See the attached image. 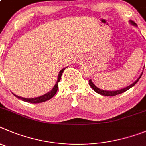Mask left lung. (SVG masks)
<instances>
[{"instance_id": "left-lung-1", "label": "left lung", "mask_w": 146, "mask_h": 146, "mask_svg": "<svg viewBox=\"0 0 146 146\" xmlns=\"http://www.w3.org/2000/svg\"><path fill=\"white\" fill-rule=\"evenodd\" d=\"M129 22H130V23L132 25H133L137 26V24H136V23H135V22H133V21H132V20H129ZM142 74H143V73H142L141 74H140V76H139V78H137V79L136 80V81H135V82L132 83V84H130V85H129V86H127V87L124 88V89H119V90H116V91H106V90H102V89H99V88L97 87V86H96L95 85H94V84H93V82H92V81L91 79L89 80V86H91L92 89L93 90H94V91L95 92L98 93V94H101V95H104V96H115V95H117V94H121V93H123V92H124L127 91V90L130 89L131 87H132V86H135V85L136 84V83H137V81H139V79H140V77H141Z\"/></svg>"}]
</instances>
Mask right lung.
<instances>
[{
    "instance_id": "obj_1",
    "label": "right lung",
    "mask_w": 146,
    "mask_h": 146,
    "mask_svg": "<svg viewBox=\"0 0 146 146\" xmlns=\"http://www.w3.org/2000/svg\"><path fill=\"white\" fill-rule=\"evenodd\" d=\"M65 68H63V69H62L60 71L58 74V79H57V82L55 84L54 86L53 87V89L51 90L50 92H48V93L46 94H44V95H41L40 97H38V98H22V97H19V96L16 95L14 94V95L15 96L16 98H17L18 99H20L22 100L25 101V102H30V103H40V102H45V101L48 100H50L51 98H52L55 95V94L57 93V89H58V83L59 81H60L61 79V76L62 73H63L64 70H65Z\"/></svg>"
}]
</instances>
